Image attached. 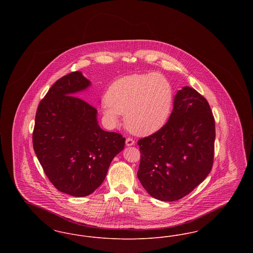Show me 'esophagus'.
I'll return each mask as SVG.
<instances>
[{
  "mask_svg": "<svg viewBox=\"0 0 253 253\" xmlns=\"http://www.w3.org/2000/svg\"><path fill=\"white\" fill-rule=\"evenodd\" d=\"M125 143H126V146H132V145L134 144V140H132V138L129 137V138L126 139Z\"/></svg>",
  "mask_w": 253,
  "mask_h": 253,
  "instance_id": "1",
  "label": "esophagus"
}]
</instances>
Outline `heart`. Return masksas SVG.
<instances>
[{
  "instance_id": "1",
  "label": "heart",
  "mask_w": 253,
  "mask_h": 253,
  "mask_svg": "<svg viewBox=\"0 0 253 253\" xmlns=\"http://www.w3.org/2000/svg\"><path fill=\"white\" fill-rule=\"evenodd\" d=\"M172 101L171 85L163 75H132L109 87L102 110L112 125H118L121 115H124L127 129L135 135L146 136L166 124Z\"/></svg>"
}]
</instances>
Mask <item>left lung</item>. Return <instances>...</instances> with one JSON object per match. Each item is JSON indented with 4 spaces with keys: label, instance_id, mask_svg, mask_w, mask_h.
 Returning a JSON list of instances; mask_svg holds the SVG:
<instances>
[{
    "label": "left lung",
    "instance_id": "1",
    "mask_svg": "<svg viewBox=\"0 0 253 253\" xmlns=\"http://www.w3.org/2000/svg\"><path fill=\"white\" fill-rule=\"evenodd\" d=\"M215 122L204 96L189 86L174 96L169 121L141 138L137 177L154 198L175 201L193 191L213 164Z\"/></svg>",
    "mask_w": 253,
    "mask_h": 253
}]
</instances>
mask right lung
Listing matches in <instances>:
<instances>
[{
  "label": "right lung",
  "mask_w": 253,
  "mask_h": 253,
  "mask_svg": "<svg viewBox=\"0 0 253 253\" xmlns=\"http://www.w3.org/2000/svg\"><path fill=\"white\" fill-rule=\"evenodd\" d=\"M90 84L80 71L58 80L38 106L33 131L34 151L49 180L76 197L96 191L125 145L120 133L102 130L96 109L77 96Z\"/></svg>",
  "instance_id": "obj_1"
}]
</instances>
